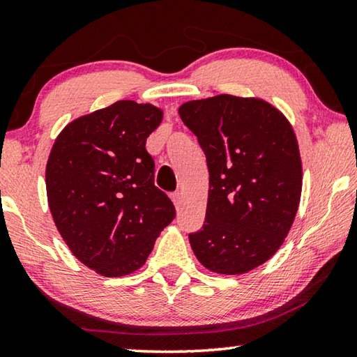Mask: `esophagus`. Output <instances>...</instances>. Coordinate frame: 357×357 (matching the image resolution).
I'll return each instance as SVG.
<instances>
[{"instance_id": "obj_1", "label": "esophagus", "mask_w": 357, "mask_h": 357, "mask_svg": "<svg viewBox=\"0 0 357 357\" xmlns=\"http://www.w3.org/2000/svg\"><path fill=\"white\" fill-rule=\"evenodd\" d=\"M173 202H174V207H176V210H181V205H183V195H181V192L178 190V192H173Z\"/></svg>"}]
</instances>
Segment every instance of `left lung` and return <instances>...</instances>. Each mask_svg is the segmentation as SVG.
<instances>
[{"instance_id":"left-lung-1","label":"left lung","mask_w":357,"mask_h":357,"mask_svg":"<svg viewBox=\"0 0 357 357\" xmlns=\"http://www.w3.org/2000/svg\"><path fill=\"white\" fill-rule=\"evenodd\" d=\"M179 116L197 135L210 176L204 227L189 234L195 257L217 273L249 272L277 252L298 212L294 130L270 103L234 95L188 102Z\"/></svg>"}]
</instances>
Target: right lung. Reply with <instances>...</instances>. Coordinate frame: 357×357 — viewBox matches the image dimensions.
<instances>
[{
	"label": "right lung",
	"instance_id": "1",
	"mask_svg": "<svg viewBox=\"0 0 357 357\" xmlns=\"http://www.w3.org/2000/svg\"><path fill=\"white\" fill-rule=\"evenodd\" d=\"M162 118L153 105L121 100L69 123L54 140L45 174L54 225L80 262L103 277L142 267L176 217L145 149Z\"/></svg>",
	"mask_w": 357,
	"mask_h": 357
}]
</instances>
